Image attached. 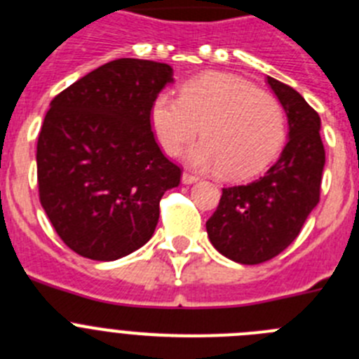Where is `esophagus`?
I'll return each instance as SVG.
<instances>
[{
	"mask_svg": "<svg viewBox=\"0 0 359 359\" xmlns=\"http://www.w3.org/2000/svg\"><path fill=\"white\" fill-rule=\"evenodd\" d=\"M182 182L185 183V185H192V183L198 182V176H194V174H190V172H183Z\"/></svg>",
	"mask_w": 359,
	"mask_h": 359,
	"instance_id": "esophagus-1",
	"label": "esophagus"
}]
</instances>
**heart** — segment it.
Segmentation results:
<instances>
[{
  "instance_id": "b5f03b06",
  "label": "heart",
  "mask_w": 359,
  "mask_h": 359,
  "mask_svg": "<svg viewBox=\"0 0 359 359\" xmlns=\"http://www.w3.org/2000/svg\"><path fill=\"white\" fill-rule=\"evenodd\" d=\"M151 126L160 147L176 156L196 140L187 160L226 180L261 172L280 151L286 116L273 95L226 73H205L185 82L180 98L160 93L151 106Z\"/></svg>"
}]
</instances>
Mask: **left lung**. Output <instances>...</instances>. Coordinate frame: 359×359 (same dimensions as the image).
Returning <instances> with one entry per match:
<instances>
[{
  "mask_svg": "<svg viewBox=\"0 0 359 359\" xmlns=\"http://www.w3.org/2000/svg\"><path fill=\"white\" fill-rule=\"evenodd\" d=\"M290 123V140L264 176L223 189L207 221L214 248L239 264H261L293 243L318 205L325 149L320 116L291 86L268 77Z\"/></svg>",
  "mask_w": 359,
  "mask_h": 359,
  "instance_id": "obj_1",
  "label": "left lung"
}]
</instances>
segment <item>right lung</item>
<instances>
[{
    "label": "right lung",
    "mask_w": 359,
    "mask_h": 359,
    "mask_svg": "<svg viewBox=\"0 0 359 359\" xmlns=\"http://www.w3.org/2000/svg\"><path fill=\"white\" fill-rule=\"evenodd\" d=\"M172 68L116 59L57 95L37 138L39 199L62 243L93 261L142 248L160 217V199L182 169L151 129V106Z\"/></svg>",
    "instance_id": "right-lung-1"
}]
</instances>
